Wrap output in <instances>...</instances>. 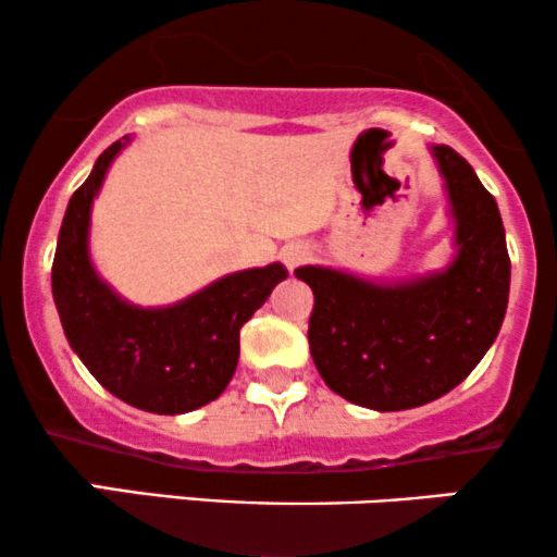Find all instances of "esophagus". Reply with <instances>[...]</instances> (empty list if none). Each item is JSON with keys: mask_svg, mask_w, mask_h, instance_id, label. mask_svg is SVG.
I'll return each mask as SVG.
<instances>
[{"mask_svg": "<svg viewBox=\"0 0 557 557\" xmlns=\"http://www.w3.org/2000/svg\"><path fill=\"white\" fill-rule=\"evenodd\" d=\"M311 257V248L306 243H290V246L283 248V261L290 270H296L298 264H304L306 259Z\"/></svg>", "mask_w": 557, "mask_h": 557, "instance_id": "1", "label": "esophagus"}]
</instances>
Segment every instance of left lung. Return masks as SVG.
<instances>
[{"mask_svg": "<svg viewBox=\"0 0 557 557\" xmlns=\"http://www.w3.org/2000/svg\"><path fill=\"white\" fill-rule=\"evenodd\" d=\"M456 220L458 253L430 277L376 285L327 267H300L314 290L309 348L332 393L406 411L443 398L474 372L500 332L510 259L495 198L450 146H434Z\"/></svg>", "mask_w": 557, "mask_h": 557, "instance_id": "obj_1", "label": "left lung"}]
</instances>
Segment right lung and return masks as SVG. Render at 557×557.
<instances>
[{"label":"right lung","instance_id":"right-lung-1","mask_svg":"<svg viewBox=\"0 0 557 557\" xmlns=\"http://www.w3.org/2000/svg\"><path fill=\"white\" fill-rule=\"evenodd\" d=\"M125 144L127 136L101 151L88 181L70 198L52 293L70 348L99 385L140 411L175 417L220 398L238 367L240 327L287 270L270 264L227 274L168 309H140L120 298L88 257V222L94 196Z\"/></svg>","mask_w":557,"mask_h":557}]
</instances>
